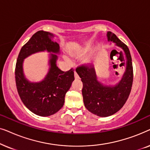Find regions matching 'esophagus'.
Masks as SVG:
<instances>
[{"label":"esophagus","mask_w":150,"mask_h":150,"mask_svg":"<svg viewBox=\"0 0 150 150\" xmlns=\"http://www.w3.org/2000/svg\"><path fill=\"white\" fill-rule=\"evenodd\" d=\"M74 77H75V79H79V75H78V74L76 73V71H74Z\"/></svg>","instance_id":"34e87169"}]
</instances>
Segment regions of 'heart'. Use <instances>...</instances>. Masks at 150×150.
Returning a JSON list of instances; mask_svg holds the SVG:
<instances>
[{"label": "heart", "instance_id": "heart-1", "mask_svg": "<svg viewBox=\"0 0 150 150\" xmlns=\"http://www.w3.org/2000/svg\"><path fill=\"white\" fill-rule=\"evenodd\" d=\"M89 50H90L89 48H88V47H85V48H83V49H81V50L78 51L76 53H75V56L77 57H82L85 56V55L89 52ZM67 60L69 61V59H67Z\"/></svg>", "mask_w": 150, "mask_h": 150}]
</instances>
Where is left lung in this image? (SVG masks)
I'll list each match as a JSON object with an SVG mask.
<instances>
[{
	"label": "left lung",
	"mask_w": 150,
	"mask_h": 150,
	"mask_svg": "<svg viewBox=\"0 0 150 150\" xmlns=\"http://www.w3.org/2000/svg\"><path fill=\"white\" fill-rule=\"evenodd\" d=\"M107 38L108 42L120 47L126 56V71L116 85H103L98 82L93 65H82L76 69L83 82L85 106L89 112L100 117L112 115L123 107L130 95L133 82L132 58L128 46L113 33L108 31Z\"/></svg>",
	"instance_id": "left-lung-1"
}]
</instances>
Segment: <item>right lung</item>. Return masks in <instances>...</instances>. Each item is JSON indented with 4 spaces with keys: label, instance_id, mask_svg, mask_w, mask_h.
Returning <instances> with one entry per match:
<instances>
[{
    "label": "right lung",
    "instance_id": "1",
    "mask_svg": "<svg viewBox=\"0 0 150 150\" xmlns=\"http://www.w3.org/2000/svg\"><path fill=\"white\" fill-rule=\"evenodd\" d=\"M54 35L39 30L22 47L15 69L16 87L20 98L26 107L39 116H50L63 107L65 93L74 81V69L63 71L57 66V56L51 54L48 74L40 83H30L24 77V59L33 53L47 50L59 53V45L52 41Z\"/></svg>",
    "mask_w": 150,
    "mask_h": 150
}]
</instances>
